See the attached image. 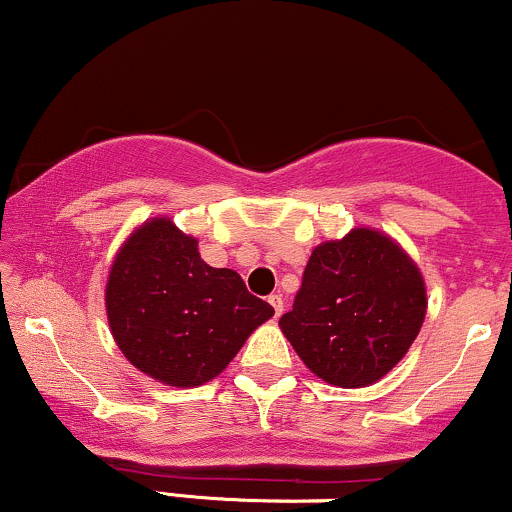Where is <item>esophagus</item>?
Returning <instances> with one entry per match:
<instances>
[{
  "label": "esophagus",
  "instance_id": "1",
  "mask_svg": "<svg viewBox=\"0 0 512 512\" xmlns=\"http://www.w3.org/2000/svg\"><path fill=\"white\" fill-rule=\"evenodd\" d=\"M268 302H271V307L273 310H276V317H280L283 315V307H285V302H283V295H271V298H268Z\"/></svg>",
  "mask_w": 512,
  "mask_h": 512
}]
</instances>
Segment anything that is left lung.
<instances>
[{
	"label": "left lung",
	"mask_w": 512,
	"mask_h": 512,
	"mask_svg": "<svg viewBox=\"0 0 512 512\" xmlns=\"http://www.w3.org/2000/svg\"><path fill=\"white\" fill-rule=\"evenodd\" d=\"M425 312L417 263L388 234L359 227L315 246L293 310L278 324L315 376L364 388L408 354Z\"/></svg>",
	"instance_id": "8db88e82"
}]
</instances>
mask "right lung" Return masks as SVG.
Returning a JSON list of instances; mask_svg holds the SVG:
<instances>
[{
    "label": "right lung",
    "mask_w": 512,
    "mask_h": 512,
    "mask_svg": "<svg viewBox=\"0 0 512 512\" xmlns=\"http://www.w3.org/2000/svg\"><path fill=\"white\" fill-rule=\"evenodd\" d=\"M112 337L131 366L175 388L212 381L273 307L232 268H212L168 217L141 224L109 268Z\"/></svg>",
    "instance_id": "obj_1"
}]
</instances>
